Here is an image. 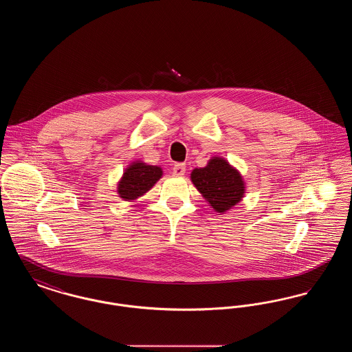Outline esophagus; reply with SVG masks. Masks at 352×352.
<instances>
[{
    "mask_svg": "<svg viewBox=\"0 0 352 352\" xmlns=\"http://www.w3.org/2000/svg\"><path fill=\"white\" fill-rule=\"evenodd\" d=\"M186 173V165L184 164H175L173 168V175L175 177H182Z\"/></svg>",
    "mask_w": 352,
    "mask_h": 352,
    "instance_id": "esophagus-1",
    "label": "esophagus"
}]
</instances>
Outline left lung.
<instances>
[{"label": "left lung", "instance_id": "left-lung-1", "mask_svg": "<svg viewBox=\"0 0 352 352\" xmlns=\"http://www.w3.org/2000/svg\"><path fill=\"white\" fill-rule=\"evenodd\" d=\"M191 181L218 212H226L244 195V182L239 171L218 157L212 158L206 168L192 170Z\"/></svg>", "mask_w": 352, "mask_h": 352}]
</instances>
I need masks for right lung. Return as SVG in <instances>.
<instances>
[{"instance_id":"add662e5","label":"right lung","mask_w":352,"mask_h":352,"mask_svg":"<svg viewBox=\"0 0 352 352\" xmlns=\"http://www.w3.org/2000/svg\"><path fill=\"white\" fill-rule=\"evenodd\" d=\"M162 177V168L134 162L125 170L118 182V194L124 201H133L149 191L154 184Z\"/></svg>"}]
</instances>
